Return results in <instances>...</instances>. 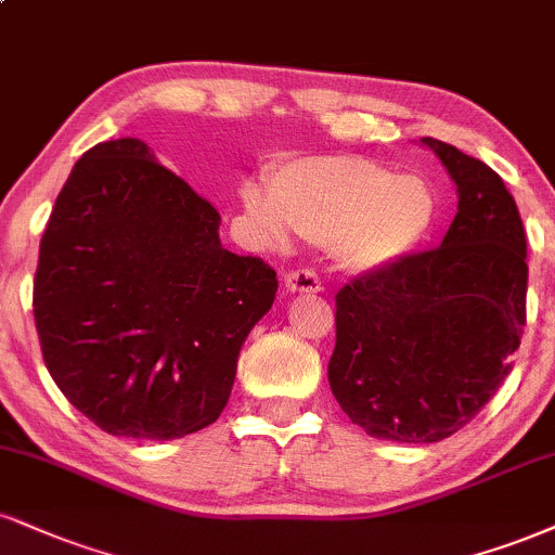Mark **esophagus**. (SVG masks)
Masks as SVG:
<instances>
[{
    "label": "esophagus",
    "mask_w": 555,
    "mask_h": 555,
    "mask_svg": "<svg viewBox=\"0 0 555 555\" xmlns=\"http://www.w3.org/2000/svg\"><path fill=\"white\" fill-rule=\"evenodd\" d=\"M284 286L289 295H315V292H320V279L315 271L297 269V271L286 273Z\"/></svg>",
    "instance_id": "obj_1"
}]
</instances>
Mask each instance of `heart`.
<instances>
[{
  "label": "heart",
  "instance_id": "obj_1",
  "mask_svg": "<svg viewBox=\"0 0 555 555\" xmlns=\"http://www.w3.org/2000/svg\"><path fill=\"white\" fill-rule=\"evenodd\" d=\"M266 192L248 185L245 211L276 243L289 232L331 245L344 269L377 273L413 256L437 222V191L424 176L362 155H307L276 165Z\"/></svg>",
  "mask_w": 555,
  "mask_h": 555
}]
</instances>
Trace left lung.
Segmentation results:
<instances>
[{"mask_svg": "<svg viewBox=\"0 0 555 555\" xmlns=\"http://www.w3.org/2000/svg\"><path fill=\"white\" fill-rule=\"evenodd\" d=\"M457 185L442 245L336 295L328 383L351 424L390 442H442L512 372L527 297V237L504 180L424 137Z\"/></svg>", "mask_w": 555, "mask_h": 555, "instance_id": "obj_1", "label": "left lung"}]
</instances>
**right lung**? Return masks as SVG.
I'll list each match as a JSON object with an SVG mask.
<instances>
[{
  "mask_svg": "<svg viewBox=\"0 0 555 555\" xmlns=\"http://www.w3.org/2000/svg\"><path fill=\"white\" fill-rule=\"evenodd\" d=\"M219 211L142 139L77 159L41 237L33 315L66 400L113 437L178 439L230 400L276 271L219 243Z\"/></svg>",
  "mask_w": 555,
  "mask_h": 555,
  "instance_id": "1",
  "label": "right lung"
}]
</instances>
